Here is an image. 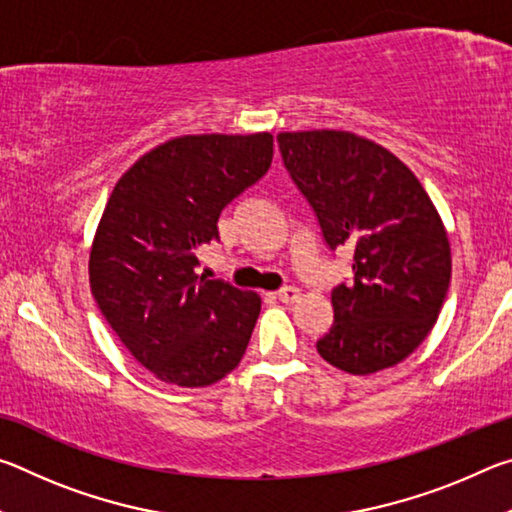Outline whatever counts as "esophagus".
I'll return each instance as SVG.
<instances>
[{
  "instance_id": "34e87169",
  "label": "esophagus",
  "mask_w": 512,
  "mask_h": 512,
  "mask_svg": "<svg viewBox=\"0 0 512 512\" xmlns=\"http://www.w3.org/2000/svg\"><path fill=\"white\" fill-rule=\"evenodd\" d=\"M277 298H280L282 302H296L300 298V291L296 287H284L275 293Z\"/></svg>"
}]
</instances>
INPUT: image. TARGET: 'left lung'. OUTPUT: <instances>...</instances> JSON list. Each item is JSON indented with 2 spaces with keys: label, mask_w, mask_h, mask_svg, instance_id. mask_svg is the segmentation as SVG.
Instances as JSON below:
<instances>
[{
  "label": "left lung",
  "mask_w": 512,
  "mask_h": 512,
  "mask_svg": "<svg viewBox=\"0 0 512 512\" xmlns=\"http://www.w3.org/2000/svg\"><path fill=\"white\" fill-rule=\"evenodd\" d=\"M277 142L327 246L354 248V282L332 291L334 323L318 354L350 375L395 366L427 339L452 280L436 205L415 173L368 137L323 128Z\"/></svg>",
  "instance_id": "1"
}]
</instances>
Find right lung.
Here are the masks:
<instances>
[{"instance_id": "obj_1", "label": "right lung", "mask_w": 512, "mask_h": 512, "mask_svg": "<svg viewBox=\"0 0 512 512\" xmlns=\"http://www.w3.org/2000/svg\"><path fill=\"white\" fill-rule=\"evenodd\" d=\"M273 135H183L144 153L101 214L90 289L126 350L167 384L201 388L239 366L262 298L196 273L221 210L271 167Z\"/></svg>"}]
</instances>
